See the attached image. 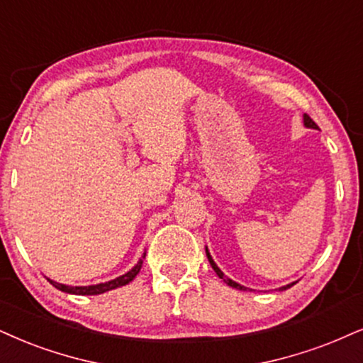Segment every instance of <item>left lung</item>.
Wrapping results in <instances>:
<instances>
[{
	"mask_svg": "<svg viewBox=\"0 0 363 363\" xmlns=\"http://www.w3.org/2000/svg\"><path fill=\"white\" fill-rule=\"evenodd\" d=\"M305 126H306V128H313V129H318V126H316V123H315V121H313V119H311V118H310V116H308V114H305ZM205 250H207V249H205ZM207 257H208V262H210V264H212L213 271H216V272H217V276H218V277H220V279H223V283H225V284H229V286H232V288H235V289L245 291V288H244V286L237 284V283H235V281H232V279H229V277H225V276H223V272H222L220 269H218V267H217V264H216V262H213V259H212V256H210V254H208V250H207ZM293 284H294V283H293ZM293 284H288V286H284V288H281V291H283V289H288V288H291V286H293Z\"/></svg>",
	"mask_w": 363,
	"mask_h": 363,
	"instance_id": "left-lung-1",
	"label": "left lung"
}]
</instances>
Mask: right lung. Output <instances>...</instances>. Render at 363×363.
Wrapping results in <instances>:
<instances>
[{"mask_svg": "<svg viewBox=\"0 0 363 363\" xmlns=\"http://www.w3.org/2000/svg\"><path fill=\"white\" fill-rule=\"evenodd\" d=\"M145 259V256H143ZM143 259L140 262L136 264V266L133 267L131 271L126 272V274L116 277L113 281H107V283H101V284H96V286H65V284H60V283H55V281H50L52 286H55L57 289L64 291V293H69V294H102L106 293V291H111V289H116L119 288V286H124L128 283H131V281L136 277L138 272L141 271V266H143Z\"/></svg>", "mask_w": 363, "mask_h": 363, "instance_id": "add662e5", "label": "right lung"}]
</instances>
